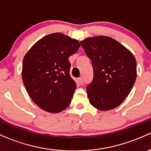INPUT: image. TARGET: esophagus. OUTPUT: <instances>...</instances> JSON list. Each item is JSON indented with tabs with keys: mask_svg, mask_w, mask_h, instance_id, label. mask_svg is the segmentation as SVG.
<instances>
[{
	"mask_svg": "<svg viewBox=\"0 0 151 151\" xmlns=\"http://www.w3.org/2000/svg\"><path fill=\"white\" fill-rule=\"evenodd\" d=\"M78 81L79 83H80L81 85H83V78H78Z\"/></svg>",
	"mask_w": 151,
	"mask_h": 151,
	"instance_id": "esophagus-1",
	"label": "esophagus"
}]
</instances>
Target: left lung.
I'll return each instance as SVG.
<instances>
[{
  "label": "left lung",
  "mask_w": 151,
  "mask_h": 151,
  "mask_svg": "<svg viewBox=\"0 0 151 151\" xmlns=\"http://www.w3.org/2000/svg\"><path fill=\"white\" fill-rule=\"evenodd\" d=\"M81 44L93 68V79L87 87L90 103L103 111L118 107L130 93L136 79L134 55L108 36L88 38Z\"/></svg>",
  "instance_id": "obj_1"
}]
</instances>
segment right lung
I'll return each mask as SVG.
<instances>
[{
	"label": "right lung",
	"mask_w": 151,
	"mask_h": 151,
	"mask_svg": "<svg viewBox=\"0 0 151 151\" xmlns=\"http://www.w3.org/2000/svg\"><path fill=\"white\" fill-rule=\"evenodd\" d=\"M80 46L76 39L54 33L40 39L25 54L23 82L33 102L45 111L61 112L70 104L76 84L70 76L68 58Z\"/></svg>",
	"instance_id": "obj_1"
}]
</instances>
